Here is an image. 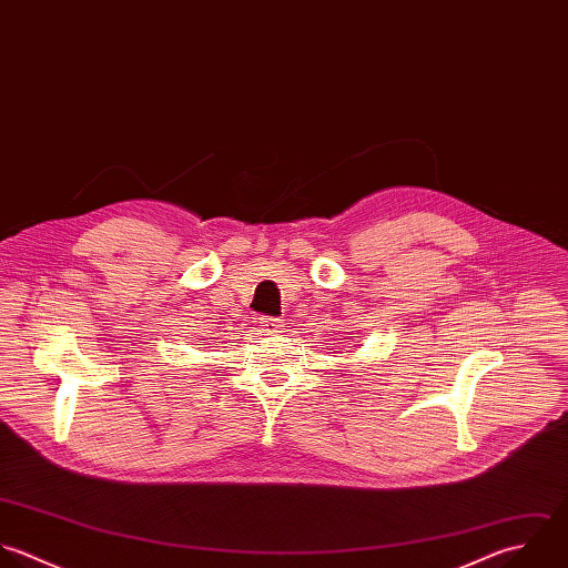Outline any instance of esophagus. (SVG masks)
<instances>
[{"label":"esophagus","mask_w":568,"mask_h":568,"mask_svg":"<svg viewBox=\"0 0 568 568\" xmlns=\"http://www.w3.org/2000/svg\"><path fill=\"white\" fill-rule=\"evenodd\" d=\"M261 332L267 336H276L283 332V321L281 318H261Z\"/></svg>","instance_id":"esophagus-1"}]
</instances>
